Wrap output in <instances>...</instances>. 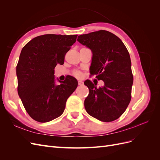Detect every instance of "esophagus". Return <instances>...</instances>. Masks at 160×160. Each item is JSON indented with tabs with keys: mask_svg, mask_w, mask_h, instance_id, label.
<instances>
[{
	"mask_svg": "<svg viewBox=\"0 0 160 160\" xmlns=\"http://www.w3.org/2000/svg\"><path fill=\"white\" fill-rule=\"evenodd\" d=\"M83 81H78V85H80V86H82V85H83Z\"/></svg>",
	"mask_w": 160,
	"mask_h": 160,
	"instance_id": "1",
	"label": "esophagus"
}]
</instances>
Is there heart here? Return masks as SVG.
Masks as SVG:
<instances>
[{
  "instance_id": "obj_1",
  "label": "heart",
  "mask_w": 160,
  "mask_h": 160,
  "mask_svg": "<svg viewBox=\"0 0 160 160\" xmlns=\"http://www.w3.org/2000/svg\"><path fill=\"white\" fill-rule=\"evenodd\" d=\"M74 75L77 77H81L82 73H81V72L79 71H74Z\"/></svg>"
}]
</instances>
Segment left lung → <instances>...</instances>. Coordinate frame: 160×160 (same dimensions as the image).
<instances>
[{
  "label": "left lung",
  "instance_id": "8db88e82",
  "mask_svg": "<svg viewBox=\"0 0 160 160\" xmlns=\"http://www.w3.org/2000/svg\"><path fill=\"white\" fill-rule=\"evenodd\" d=\"M77 41L93 52L90 75H96L105 83L97 88L90 80L84 82L89 90L85 108L101 122H113L125 112L132 99L133 76L129 53L122 40L108 31L81 35Z\"/></svg>",
  "mask_w": 160,
  "mask_h": 160
}]
</instances>
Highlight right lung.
I'll list each match as a JSON object with an SVG mask.
<instances>
[{
  "label": "right lung",
  "instance_id": "add662e5",
  "mask_svg": "<svg viewBox=\"0 0 160 160\" xmlns=\"http://www.w3.org/2000/svg\"><path fill=\"white\" fill-rule=\"evenodd\" d=\"M77 35H44L24 46L17 65V91L31 118L45 123L63 113L67 100L76 89L77 81L68 75L55 81V67L64 63L65 56L75 42Z\"/></svg>",
  "mask_w": 160,
  "mask_h": 160
}]
</instances>
